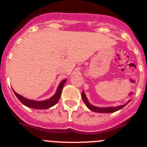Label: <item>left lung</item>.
I'll list each match as a JSON object with an SVG mask.
<instances>
[{"mask_svg":"<svg viewBox=\"0 0 147 147\" xmlns=\"http://www.w3.org/2000/svg\"><path fill=\"white\" fill-rule=\"evenodd\" d=\"M82 97L83 101H84L86 106L88 107V109H90V110L92 111V112H100V113H112V112H116V111L119 110V109H121V108H123L124 106H126V105H127V104H126V105H121V106L117 107H106V108L97 107H94L89 103L88 101H87V97H86L85 94H84V92H82Z\"/></svg>","mask_w":147,"mask_h":147,"instance_id":"1","label":"left lung"}]
</instances>
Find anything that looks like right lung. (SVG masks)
<instances>
[{
    "label": "right lung",
    "mask_w": 147,
    "mask_h": 147,
    "mask_svg": "<svg viewBox=\"0 0 147 147\" xmlns=\"http://www.w3.org/2000/svg\"><path fill=\"white\" fill-rule=\"evenodd\" d=\"M67 80H63L59 84L58 87H57V92H56L55 94L51 98L48 99V100H45V101L42 102H38V101H34V100H30L28 99L25 98V97H22L20 94H17L15 91L14 94H16V97H18L19 100L22 102L24 105L30 108H32V109H46L48 108L54 106L57 102L59 101L61 96L62 90H63V87H64L65 82H66Z\"/></svg>",
    "instance_id": "add662e5"
}]
</instances>
